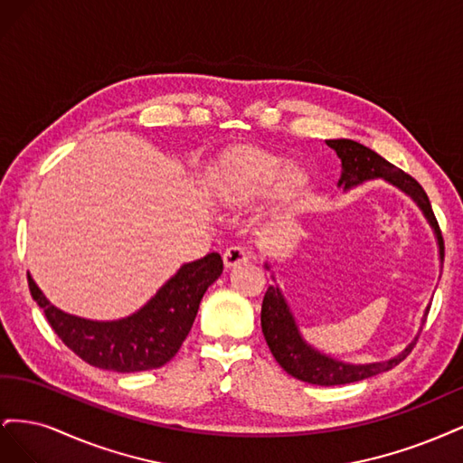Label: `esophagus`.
Listing matches in <instances>:
<instances>
[{
	"instance_id": "34e87169",
	"label": "esophagus",
	"mask_w": 463,
	"mask_h": 463,
	"mask_svg": "<svg viewBox=\"0 0 463 463\" xmlns=\"http://www.w3.org/2000/svg\"><path fill=\"white\" fill-rule=\"evenodd\" d=\"M250 259H253V253H250V250L243 245H232L223 250V264H226L228 269H233V266L243 264Z\"/></svg>"
}]
</instances>
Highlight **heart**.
Listing matches in <instances>:
<instances>
[{"instance_id":"1","label":"heart","mask_w":463,"mask_h":463,"mask_svg":"<svg viewBox=\"0 0 463 463\" xmlns=\"http://www.w3.org/2000/svg\"><path fill=\"white\" fill-rule=\"evenodd\" d=\"M291 164L262 150H243L226 165L218 181V197L226 204H249L270 197L291 177ZM293 185L299 175H293Z\"/></svg>"}]
</instances>
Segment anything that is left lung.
<instances>
[{
    "instance_id": "obj_1",
    "label": "left lung",
    "mask_w": 463,
    "mask_h": 463,
    "mask_svg": "<svg viewBox=\"0 0 463 463\" xmlns=\"http://www.w3.org/2000/svg\"><path fill=\"white\" fill-rule=\"evenodd\" d=\"M326 145L334 148L342 160L344 174L340 179V185H344V189L363 184V181L367 179L383 177L390 181L392 185L400 187L403 193H408L410 197L419 204V208L423 210V214L434 228V233H437L439 247H440V260H444L442 233H440L437 218H434L430 201L427 197L425 189L419 185L410 174H405L394 164L384 160L381 154H376L365 145L352 141V138H332V141H326ZM429 309L430 307H427L423 322L427 320ZM260 326H262L264 340L269 344L274 359L279 363V367H282L288 374L296 376L298 381L318 384V386L349 384V383L363 381V378L374 376L378 373H384L392 367H396L400 361L408 357L415 345V342H411L398 357L383 361V363H371V365H347V363L322 355L309 344H305V340L301 338V334L298 330L296 320H293L289 313V307L284 301V296L274 286H270L264 293Z\"/></svg>"
}]
</instances>
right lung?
I'll return each mask as SVG.
<instances>
[{
    "instance_id": "add662e5",
    "label": "right lung",
    "mask_w": 463,
    "mask_h": 463,
    "mask_svg": "<svg viewBox=\"0 0 463 463\" xmlns=\"http://www.w3.org/2000/svg\"><path fill=\"white\" fill-rule=\"evenodd\" d=\"M222 270L223 262L218 253L184 264L141 311L114 322L87 320L55 309L31 276L29 289L44 309L53 332L75 355L98 369L138 373L165 365L179 352L204 291Z\"/></svg>"
}]
</instances>
